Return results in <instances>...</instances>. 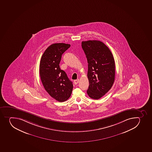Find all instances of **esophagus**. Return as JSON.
Here are the masks:
<instances>
[{"label":"esophagus","instance_id":"34e87169","mask_svg":"<svg viewBox=\"0 0 152 152\" xmlns=\"http://www.w3.org/2000/svg\"><path fill=\"white\" fill-rule=\"evenodd\" d=\"M79 79L75 80H74V84H75V85H77V84H78V83H79Z\"/></svg>","mask_w":152,"mask_h":152}]
</instances>
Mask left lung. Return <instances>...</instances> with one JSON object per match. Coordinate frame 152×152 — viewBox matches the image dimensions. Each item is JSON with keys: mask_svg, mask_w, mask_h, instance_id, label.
Segmentation results:
<instances>
[{"mask_svg": "<svg viewBox=\"0 0 152 152\" xmlns=\"http://www.w3.org/2000/svg\"><path fill=\"white\" fill-rule=\"evenodd\" d=\"M82 47L88 63L89 97L98 99L111 88L114 82L115 64L108 47L98 40L82 42Z\"/></svg>", "mask_w": 152, "mask_h": 152, "instance_id": "8db88e82", "label": "left lung"}]
</instances>
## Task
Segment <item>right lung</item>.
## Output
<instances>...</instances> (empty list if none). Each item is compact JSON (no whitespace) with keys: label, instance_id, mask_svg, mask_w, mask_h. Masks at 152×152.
<instances>
[{"label":"right lung","instance_id":"right-lung-1","mask_svg":"<svg viewBox=\"0 0 152 152\" xmlns=\"http://www.w3.org/2000/svg\"><path fill=\"white\" fill-rule=\"evenodd\" d=\"M70 47V44L63 43L53 44L42 55L39 65L41 80L45 90L59 102L69 98L73 87L72 82L59 65L62 54Z\"/></svg>","mask_w":152,"mask_h":152}]
</instances>
